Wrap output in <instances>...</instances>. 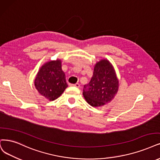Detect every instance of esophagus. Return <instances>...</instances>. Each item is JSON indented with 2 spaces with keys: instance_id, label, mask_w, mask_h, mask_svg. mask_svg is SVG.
<instances>
[{
  "instance_id": "esophagus-1",
  "label": "esophagus",
  "mask_w": 160,
  "mask_h": 160,
  "mask_svg": "<svg viewBox=\"0 0 160 160\" xmlns=\"http://www.w3.org/2000/svg\"><path fill=\"white\" fill-rule=\"evenodd\" d=\"M70 86H75L76 88H79L80 87V84L78 83H76L75 84H70Z\"/></svg>"
}]
</instances>
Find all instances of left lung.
Returning a JSON list of instances; mask_svg holds the SVG:
<instances>
[{
    "instance_id": "1",
    "label": "left lung",
    "mask_w": 160,
    "mask_h": 160,
    "mask_svg": "<svg viewBox=\"0 0 160 160\" xmlns=\"http://www.w3.org/2000/svg\"><path fill=\"white\" fill-rule=\"evenodd\" d=\"M119 86V80L113 64L108 59H101L94 66L89 84L84 86L83 96L92 107H101L114 99Z\"/></svg>"
}]
</instances>
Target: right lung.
<instances>
[{
	"instance_id": "right-lung-1",
	"label": "right lung",
	"mask_w": 160,
	"mask_h": 160,
	"mask_svg": "<svg viewBox=\"0 0 160 160\" xmlns=\"http://www.w3.org/2000/svg\"><path fill=\"white\" fill-rule=\"evenodd\" d=\"M34 84L41 95L49 101L60 97L68 87L61 60L57 59L42 65L36 74Z\"/></svg>"
}]
</instances>
